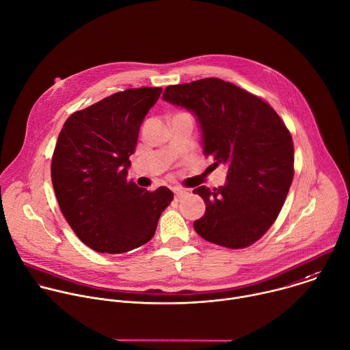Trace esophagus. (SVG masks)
Instances as JSON below:
<instances>
[{"label":"esophagus","instance_id":"esophagus-1","mask_svg":"<svg viewBox=\"0 0 350 350\" xmlns=\"http://www.w3.org/2000/svg\"><path fill=\"white\" fill-rule=\"evenodd\" d=\"M187 195H189V192H188V189H183V188H177V189H174V196H176V199H183V198H185Z\"/></svg>","mask_w":350,"mask_h":350}]
</instances>
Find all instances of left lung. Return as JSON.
<instances>
[{
    "mask_svg": "<svg viewBox=\"0 0 350 350\" xmlns=\"http://www.w3.org/2000/svg\"><path fill=\"white\" fill-rule=\"evenodd\" d=\"M163 100L193 112L204 157L228 167L226 183L193 189L206 203L193 222L207 242L228 249L256 243L278 218L294 176L291 135L262 98L219 78L170 85Z\"/></svg>",
    "mask_w": 350,
    "mask_h": 350,
    "instance_id": "left-lung-1",
    "label": "left lung"
}]
</instances>
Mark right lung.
<instances>
[{"instance_id":"obj_1","label":"right lung","mask_w":350,"mask_h":350,"mask_svg":"<svg viewBox=\"0 0 350 350\" xmlns=\"http://www.w3.org/2000/svg\"><path fill=\"white\" fill-rule=\"evenodd\" d=\"M161 92L113 93L71 113L59 133L53 189L75 235L94 252L121 254L146 245L173 200L166 187L151 192L126 178L140 126Z\"/></svg>"}]
</instances>
